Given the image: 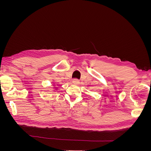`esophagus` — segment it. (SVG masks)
<instances>
[{"instance_id": "1", "label": "esophagus", "mask_w": 151, "mask_h": 151, "mask_svg": "<svg viewBox=\"0 0 151 151\" xmlns=\"http://www.w3.org/2000/svg\"><path fill=\"white\" fill-rule=\"evenodd\" d=\"M72 82H73V83L75 84H79V83H80L79 80L77 79H74V80H73Z\"/></svg>"}]
</instances>
